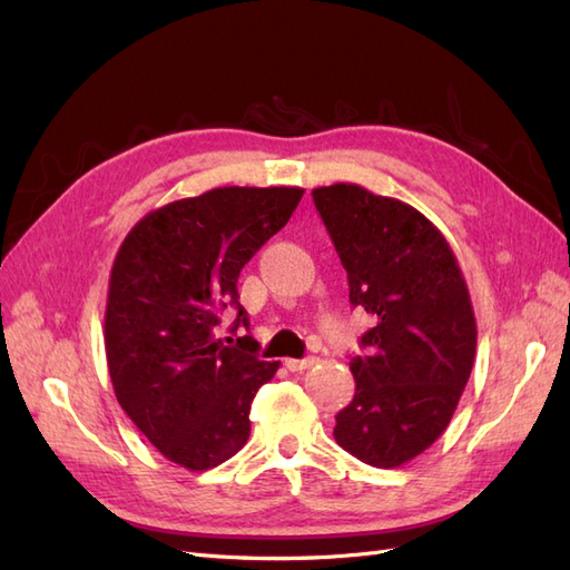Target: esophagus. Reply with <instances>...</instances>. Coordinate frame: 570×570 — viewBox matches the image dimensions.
<instances>
[{"label": "esophagus", "mask_w": 570, "mask_h": 570, "mask_svg": "<svg viewBox=\"0 0 570 570\" xmlns=\"http://www.w3.org/2000/svg\"><path fill=\"white\" fill-rule=\"evenodd\" d=\"M314 364H316L314 356H306V358H285V368L292 371V373L306 371V368H312Z\"/></svg>", "instance_id": "1"}]
</instances>
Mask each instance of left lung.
<instances>
[{
  "instance_id": "obj_1",
  "label": "left lung",
  "mask_w": 570,
  "mask_h": 570,
  "mask_svg": "<svg viewBox=\"0 0 570 570\" xmlns=\"http://www.w3.org/2000/svg\"><path fill=\"white\" fill-rule=\"evenodd\" d=\"M314 204L347 271L350 302L375 316L352 356L354 400L335 416L342 450L375 469L425 452L450 425L475 358L469 287L444 235L413 206L337 183Z\"/></svg>"
}]
</instances>
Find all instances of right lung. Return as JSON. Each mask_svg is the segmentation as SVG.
Here are the masks:
<instances>
[{
	"mask_svg": "<svg viewBox=\"0 0 570 570\" xmlns=\"http://www.w3.org/2000/svg\"><path fill=\"white\" fill-rule=\"evenodd\" d=\"M299 187H216L147 214L120 245L105 316L107 364L118 404L157 450L206 471L243 450L254 394L278 371L258 358L237 278L289 220ZM233 342V337H226Z\"/></svg>",
	"mask_w": 570,
	"mask_h": 570,
	"instance_id": "right-lung-1",
	"label": "right lung"
}]
</instances>
